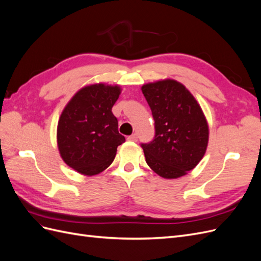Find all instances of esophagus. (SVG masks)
<instances>
[{"instance_id": "1", "label": "esophagus", "mask_w": 261, "mask_h": 261, "mask_svg": "<svg viewBox=\"0 0 261 261\" xmlns=\"http://www.w3.org/2000/svg\"><path fill=\"white\" fill-rule=\"evenodd\" d=\"M127 139H128V140H130V141H137V140H138L137 134H133V135H130V136H128V137H127Z\"/></svg>"}]
</instances>
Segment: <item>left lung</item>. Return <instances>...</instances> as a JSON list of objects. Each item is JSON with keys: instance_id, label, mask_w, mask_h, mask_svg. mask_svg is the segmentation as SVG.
<instances>
[{"instance_id": "obj_1", "label": "left lung", "mask_w": 261, "mask_h": 261, "mask_svg": "<svg viewBox=\"0 0 261 261\" xmlns=\"http://www.w3.org/2000/svg\"><path fill=\"white\" fill-rule=\"evenodd\" d=\"M154 120V137L141 144L146 162L158 175L177 178L206 152L209 128L202 110L185 86L173 80L141 87Z\"/></svg>"}]
</instances>
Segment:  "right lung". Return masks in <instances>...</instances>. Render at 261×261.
Listing matches in <instances>:
<instances>
[{"mask_svg": "<svg viewBox=\"0 0 261 261\" xmlns=\"http://www.w3.org/2000/svg\"><path fill=\"white\" fill-rule=\"evenodd\" d=\"M118 86L96 84L84 87L63 110L58 124V147L64 162L84 175H96L114 160L125 141L118 133L112 107Z\"/></svg>", "mask_w": 261, "mask_h": 261, "instance_id": "add662e5", "label": "right lung"}]
</instances>
